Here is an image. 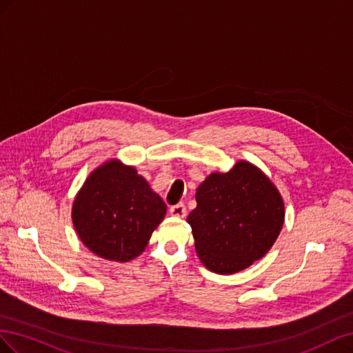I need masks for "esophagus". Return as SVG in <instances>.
I'll return each mask as SVG.
<instances>
[{"instance_id": "34e87169", "label": "esophagus", "mask_w": 353, "mask_h": 353, "mask_svg": "<svg viewBox=\"0 0 353 353\" xmlns=\"http://www.w3.org/2000/svg\"><path fill=\"white\" fill-rule=\"evenodd\" d=\"M170 213H171V216H174V217H185L186 216V207L182 203L176 204L173 207H170Z\"/></svg>"}]
</instances>
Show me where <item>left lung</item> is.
I'll list each match as a JSON object with an SVG mask.
<instances>
[{"instance_id":"1","label":"left lung","mask_w":353,"mask_h":353,"mask_svg":"<svg viewBox=\"0 0 353 353\" xmlns=\"http://www.w3.org/2000/svg\"><path fill=\"white\" fill-rule=\"evenodd\" d=\"M195 198L188 223L199 260L216 274H235L260 260L284 225L283 196L247 161H238L228 173H211Z\"/></svg>"}]
</instances>
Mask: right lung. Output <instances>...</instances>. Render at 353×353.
<instances>
[{"label": "right lung", "mask_w": 353, "mask_h": 353, "mask_svg": "<svg viewBox=\"0 0 353 353\" xmlns=\"http://www.w3.org/2000/svg\"><path fill=\"white\" fill-rule=\"evenodd\" d=\"M167 205L134 167L110 159L79 189L72 221L79 239L99 257L130 261L143 253Z\"/></svg>", "instance_id": "obj_1"}]
</instances>
